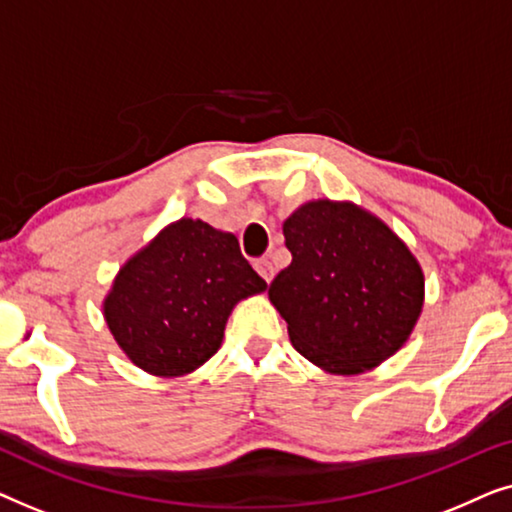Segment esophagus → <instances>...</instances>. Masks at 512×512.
Masks as SVG:
<instances>
[{
  "label": "esophagus",
  "mask_w": 512,
  "mask_h": 512,
  "mask_svg": "<svg viewBox=\"0 0 512 512\" xmlns=\"http://www.w3.org/2000/svg\"><path fill=\"white\" fill-rule=\"evenodd\" d=\"M254 268H256L258 275H261V277L265 279V282H270V279L275 277V265H272L270 258H265V256H263V258H256Z\"/></svg>",
  "instance_id": "obj_1"
}]
</instances>
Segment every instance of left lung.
<instances>
[{
    "instance_id": "obj_1",
    "label": "left lung",
    "mask_w": 512,
    "mask_h": 512,
    "mask_svg": "<svg viewBox=\"0 0 512 512\" xmlns=\"http://www.w3.org/2000/svg\"><path fill=\"white\" fill-rule=\"evenodd\" d=\"M291 265L268 296L291 345L331 373H363L408 340L424 300L410 249L349 202H307L284 221Z\"/></svg>"
}]
</instances>
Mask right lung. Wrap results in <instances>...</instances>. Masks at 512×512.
Here are the masks:
<instances>
[{
	"mask_svg": "<svg viewBox=\"0 0 512 512\" xmlns=\"http://www.w3.org/2000/svg\"><path fill=\"white\" fill-rule=\"evenodd\" d=\"M265 286L235 235L181 219L123 265L104 319L135 366L177 377L212 359L237 300Z\"/></svg>",
	"mask_w": 512,
	"mask_h": 512,
	"instance_id": "add662e5",
	"label": "right lung"
}]
</instances>
